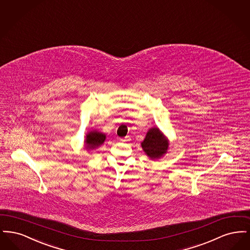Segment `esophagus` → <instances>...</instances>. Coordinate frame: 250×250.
I'll use <instances>...</instances> for the list:
<instances>
[{
  "instance_id": "esophagus-1",
  "label": "esophagus",
  "mask_w": 250,
  "mask_h": 250,
  "mask_svg": "<svg viewBox=\"0 0 250 250\" xmlns=\"http://www.w3.org/2000/svg\"><path fill=\"white\" fill-rule=\"evenodd\" d=\"M120 141H121L122 143H127V142L130 141V138H129V137H125V138H124V139H121Z\"/></svg>"
}]
</instances>
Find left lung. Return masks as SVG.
<instances>
[{
	"label": "left lung",
	"mask_w": 250,
	"mask_h": 250,
	"mask_svg": "<svg viewBox=\"0 0 250 250\" xmlns=\"http://www.w3.org/2000/svg\"><path fill=\"white\" fill-rule=\"evenodd\" d=\"M141 145L145 155L152 160H157L167 153L169 142L158 127H152L146 133Z\"/></svg>",
	"instance_id": "8db88e82"
}]
</instances>
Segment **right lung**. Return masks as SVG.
<instances>
[{
  "mask_svg": "<svg viewBox=\"0 0 250 250\" xmlns=\"http://www.w3.org/2000/svg\"><path fill=\"white\" fill-rule=\"evenodd\" d=\"M106 141V135L100 131L91 130L86 134L84 140V149L87 151L95 150L100 147Z\"/></svg>",
  "mask_w": 250,
  "mask_h": 250,
  "instance_id": "obj_1",
  "label": "right lung"
}]
</instances>
